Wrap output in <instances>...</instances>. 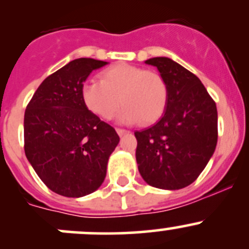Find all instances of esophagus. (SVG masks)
Listing matches in <instances>:
<instances>
[{
    "label": "esophagus",
    "instance_id": "esophagus-1",
    "mask_svg": "<svg viewBox=\"0 0 249 249\" xmlns=\"http://www.w3.org/2000/svg\"><path fill=\"white\" fill-rule=\"evenodd\" d=\"M117 132L119 136H124V135L129 134V131H127V130H124V129H117Z\"/></svg>",
    "mask_w": 249,
    "mask_h": 249
}]
</instances>
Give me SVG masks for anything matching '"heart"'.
Listing matches in <instances>:
<instances>
[{
    "label": "heart",
    "instance_id": "b5f03b06",
    "mask_svg": "<svg viewBox=\"0 0 249 249\" xmlns=\"http://www.w3.org/2000/svg\"><path fill=\"white\" fill-rule=\"evenodd\" d=\"M101 82L87 80L80 88L84 106L101 119H110L122 104L120 124H153L167 106L169 88L159 73L134 65H115L105 70Z\"/></svg>",
    "mask_w": 249,
    "mask_h": 249
}]
</instances>
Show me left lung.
<instances>
[{"label":"left lung","instance_id":"left-lung-1","mask_svg":"<svg viewBox=\"0 0 249 249\" xmlns=\"http://www.w3.org/2000/svg\"><path fill=\"white\" fill-rule=\"evenodd\" d=\"M157 67L169 88L164 114L135 132L136 161L145 183L177 190L188 187L212 158L218 140L215 102L201 80L170 57L145 60Z\"/></svg>","mask_w":249,"mask_h":249}]
</instances>
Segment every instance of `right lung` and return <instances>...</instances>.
Listing matches in <instances>:
<instances>
[{"label": "right lung", "mask_w": 249, "mask_h": 249, "mask_svg": "<svg viewBox=\"0 0 249 249\" xmlns=\"http://www.w3.org/2000/svg\"><path fill=\"white\" fill-rule=\"evenodd\" d=\"M108 62L80 57L42 82L24 117L25 154L42 182L56 194L82 197L104 183L119 136L84 106L80 88Z\"/></svg>", "instance_id": "obj_1"}]
</instances>
